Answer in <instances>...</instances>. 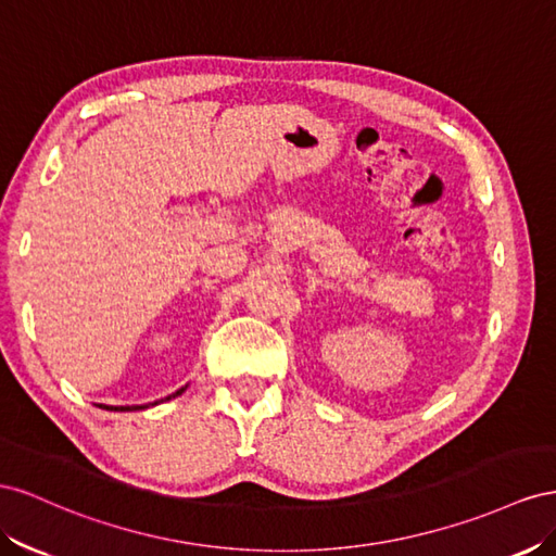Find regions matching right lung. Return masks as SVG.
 Returning <instances> with one entry per match:
<instances>
[{"label":"right lung","instance_id":"obj_1","mask_svg":"<svg viewBox=\"0 0 556 556\" xmlns=\"http://www.w3.org/2000/svg\"><path fill=\"white\" fill-rule=\"evenodd\" d=\"M184 391H186V387H181L179 391H174L172 395H167L165 401H169V399H177V395H181ZM104 409H114V412H132V409H144V407H137V405H132V407H130V405H128V407H104Z\"/></svg>","mask_w":556,"mask_h":556}]
</instances>
